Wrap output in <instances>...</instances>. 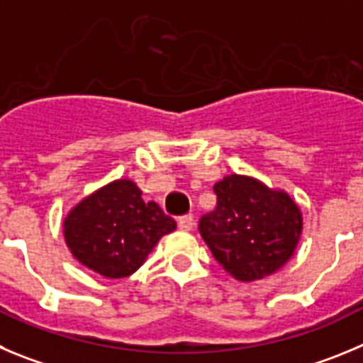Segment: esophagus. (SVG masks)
Instances as JSON below:
<instances>
[{"mask_svg":"<svg viewBox=\"0 0 363 363\" xmlns=\"http://www.w3.org/2000/svg\"><path fill=\"white\" fill-rule=\"evenodd\" d=\"M179 229H182V231H191L193 229V216L191 215H184L179 218Z\"/></svg>","mask_w":363,"mask_h":363,"instance_id":"1","label":"esophagus"}]
</instances>
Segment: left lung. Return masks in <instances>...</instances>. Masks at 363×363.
<instances>
[{
  "label": "left lung",
  "instance_id": "1",
  "mask_svg": "<svg viewBox=\"0 0 363 363\" xmlns=\"http://www.w3.org/2000/svg\"><path fill=\"white\" fill-rule=\"evenodd\" d=\"M213 189L218 204L202 216L199 229L223 270L252 283L283 269L303 235L296 201L249 175L231 174Z\"/></svg>",
  "mask_w": 363,
  "mask_h": 363
}]
</instances>
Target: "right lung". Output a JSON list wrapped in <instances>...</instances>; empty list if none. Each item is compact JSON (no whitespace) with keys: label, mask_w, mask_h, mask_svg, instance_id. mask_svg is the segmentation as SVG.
<instances>
[{"label":"right lung","mask_w":363,"mask_h":363,"mask_svg":"<svg viewBox=\"0 0 363 363\" xmlns=\"http://www.w3.org/2000/svg\"><path fill=\"white\" fill-rule=\"evenodd\" d=\"M130 179H116L94 189L66 213L64 242L86 269L120 279L147 262L159 240L177 223L154 201L145 202Z\"/></svg>","instance_id":"right-lung-1"}]
</instances>
